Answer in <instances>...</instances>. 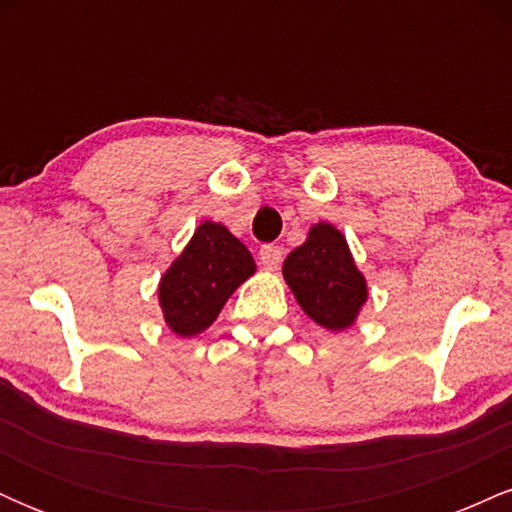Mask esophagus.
<instances>
[{
    "label": "esophagus",
    "instance_id": "obj_1",
    "mask_svg": "<svg viewBox=\"0 0 512 512\" xmlns=\"http://www.w3.org/2000/svg\"><path fill=\"white\" fill-rule=\"evenodd\" d=\"M260 260L264 264V269H276L284 260V250L279 248V245H262L260 248Z\"/></svg>",
    "mask_w": 512,
    "mask_h": 512
}]
</instances>
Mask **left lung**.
<instances>
[{"label":"left lung","instance_id":"left-lung-1","mask_svg":"<svg viewBox=\"0 0 512 512\" xmlns=\"http://www.w3.org/2000/svg\"><path fill=\"white\" fill-rule=\"evenodd\" d=\"M284 279L305 315L334 332L354 325L368 298L346 238L325 221L310 228L308 240L286 257Z\"/></svg>","mask_w":512,"mask_h":512}]
</instances>
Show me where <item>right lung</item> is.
<instances>
[{
    "label": "right lung",
    "instance_id": "1",
    "mask_svg": "<svg viewBox=\"0 0 512 512\" xmlns=\"http://www.w3.org/2000/svg\"><path fill=\"white\" fill-rule=\"evenodd\" d=\"M255 274V260L226 226L204 221L158 286L163 317L180 337L207 330L231 293Z\"/></svg>",
    "mask_w": 512,
    "mask_h": 512
}]
</instances>
